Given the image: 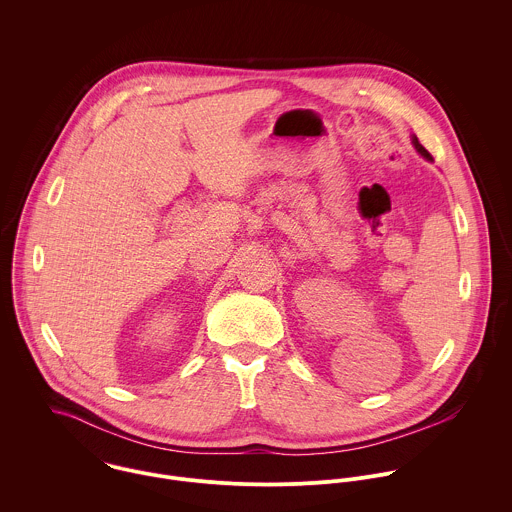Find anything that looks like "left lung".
Returning a JSON list of instances; mask_svg holds the SVG:
<instances>
[{"label": "left lung", "instance_id": "1", "mask_svg": "<svg viewBox=\"0 0 512 512\" xmlns=\"http://www.w3.org/2000/svg\"><path fill=\"white\" fill-rule=\"evenodd\" d=\"M412 146L416 147V151H418L422 157H426L428 161H432V155L428 153V149H426V147L422 146V144L418 142V138H416V136H412Z\"/></svg>", "mask_w": 512, "mask_h": 512}]
</instances>
